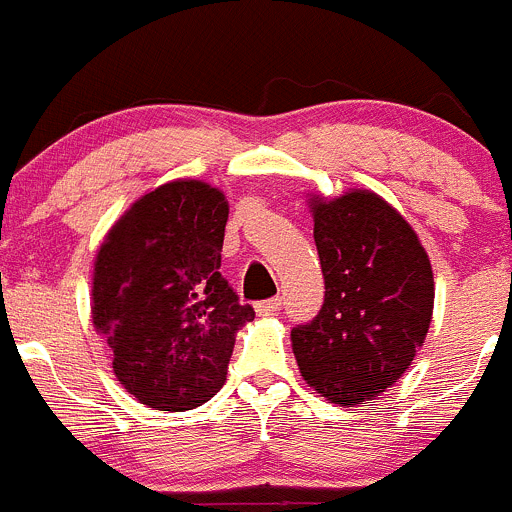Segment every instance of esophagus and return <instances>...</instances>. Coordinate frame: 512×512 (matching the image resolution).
<instances>
[{
  "mask_svg": "<svg viewBox=\"0 0 512 512\" xmlns=\"http://www.w3.org/2000/svg\"><path fill=\"white\" fill-rule=\"evenodd\" d=\"M278 308H281V296H273V298H266V301L256 303L258 316H271V313H276Z\"/></svg>",
  "mask_w": 512,
  "mask_h": 512,
  "instance_id": "esophagus-1",
  "label": "esophagus"
}]
</instances>
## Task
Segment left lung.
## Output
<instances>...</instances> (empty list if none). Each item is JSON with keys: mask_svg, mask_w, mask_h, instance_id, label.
I'll return each instance as SVG.
<instances>
[{"mask_svg": "<svg viewBox=\"0 0 512 512\" xmlns=\"http://www.w3.org/2000/svg\"><path fill=\"white\" fill-rule=\"evenodd\" d=\"M321 311L291 331L301 376L326 401L358 406L391 388L426 341L433 271L408 221L371 191L313 201Z\"/></svg>", "mask_w": 512, "mask_h": 512, "instance_id": "1", "label": "left lung"}]
</instances>
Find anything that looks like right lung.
<instances>
[{"instance_id": "obj_1", "label": "right lung", "mask_w": 512, "mask_h": 512, "mask_svg": "<svg viewBox=\"0 0 512 512\" xmlns=\"http://www.w3.org/2000/svg\"><path fill=\"white\" fill-rule=\"evenodd\" d=\"M229 204L204 181L141 196L106 234L91 313L121 386L156 411H191L221 391L236 331L254 321L221 276Z\"/></svg>"}]
</instances>
